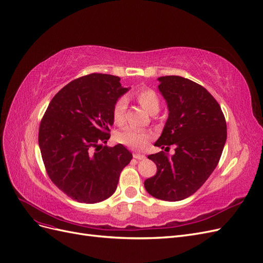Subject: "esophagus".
<instances>
[{
  "instance_id": "esophagus-1",
  "label": "esophagus",
  "mask_w": 263,
  "mask_h": 263,
  "mask_svg": "<svg viewBox=\"0 0 263 263\" xmlns=\"http://www.w3.org/2000/svg\"><path fill=\"white\" fill-rule=\"evenodd\" d=\"M134 158H135V159H138V160H144V159L146 158V156H145V155H141V154L135 153V154H134Z\"/></svg>"
}]
</instances>
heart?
Wrapping results in <instances>:
<instances>
[{"label":"heart","instance_id":"heart-1","mask_svg":"<svg viewBox=\"0 0 263 263\" xmlns=\"http://www.w3.org/2000/svg\"><path fill=\"white\" fill-rule=\"evenodd\" d=\"M135 99L149 114L158 113L160 108V100L158 94L149 87H141L135 93ZM127 103L124 98L118 99L113 106L112 115L113 121L116 125H123L125 122ZM151 139V135L146 132L137 130L134 128H124L116 135V140L124 146L129 147L132 149H142L147 146L149 140Z\"/></svg>","mask_w":263,"mask_h":263}]
</instances>
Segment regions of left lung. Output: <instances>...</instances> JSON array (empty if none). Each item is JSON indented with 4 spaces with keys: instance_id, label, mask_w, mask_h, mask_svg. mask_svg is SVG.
Masks as SVG:
<instances>
[{
    "instance_id": "8db88e82",
    "label": "left lung",
    "mask_w": 263,
    "mask_h": 263,
    "mask_svg": "<svg viewBox=\"0 0 263 263\" xmlns=\"http://www.w3.org/2000/svg\"><path fill=\"white\" fill-rule=\"evenodd\" d=\"M169 116L155 146L174 145V155L163 151L148 156L157 173L145 181L147 192L159 200L177 202L194 194L216 168L227 138L225 116L212 94L179 76L158 78Z\"/></svg>"
}]
</instances>
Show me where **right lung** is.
<instances>
[{"label":"right lung","instance_id":"add662e5","mask_svg":"<svg viewBox=\"0 0 263 263\" xmlns=\"http://www.w3.org/2000/svg\"><path fill=\"white\" fill-rule=\"evenodd\" d=\"M115 76L91 73L71 81L50 101L39 126L38 144L50 180L80 203L106 200L133 155L110 137L115 102L128 91Z\"/></svg>","mask_w":263,"mask_h":263}]
</instances>
